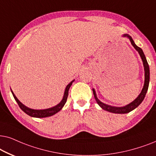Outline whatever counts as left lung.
<instances>
[{
  "label": "left lung",
  "instance_id": "left-lung-1",
  "mask_svg": "<svg viewBox=\"0 0 156 156\" xmlns=\"http://www.w3.org/2000/svg\"><path fill=\"white\" fill-rule=\"evenodd\" d=\"M122 36L126 37V38H128V39H129L132 45L134 47V48L136 49L137 51H138V53H139V55H140L141 59H142L143 67H144L145 80H144V85H143V88L142 89V90H141L140 93L138 95V96L133 101H132V102L130 103L129 104L126 105H125V106L116 107V106H112V105L105 104V103L101 102V101H100L98 98L95 89L93 88V95H94L95 101H96L97 103L99 105V106L101 107V108L105 110V111L111 112V113H119V114H124V113H129V112L132 111L133 110L136 108L143 102V99H144L145 96H146L147 91H148L149 81H150V69H149L148 63V62H147L146 58V56H145L143 50L141 49L140 48L137 46V45H136V43H134L133 40V38H131V36H130L128 34H123Z\"/></svg>",
  "mask_w": 156,
  "mask_h": 156
}]
</instances>
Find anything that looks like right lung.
Returning <instances> with one entry per match:
<instances>
[{"mask_svg":"<svg viewBox=\"0 0 156 156\" xmlns=\"http://www.w3.org/2000/svg\"><path fill=\"white\" fill-rule=\"evenodd\" d=\"M74 80H73L71 82L69 83V84L67 85V86H66V88L65 89V91H64V95H63V99L61 100V102H60L58 104L55 105V106L49 108H46V109H41V110L32 109V108H30L26 106V105L23 104V103L20 102L19 100L17 98V97H16L15 94H14L13 90H11V88H10V90H11V93H12V94H13L14 98H15V100H16V101L18 103V105H19L20 109H21L23 111L25 112L26 114H28V115L31 116V117L46 118V117H49V116L53 115L54 114L57 113L58 112H59L62 108H63L64 105L66 104V101H67L68 95V90H69L70 87L71 86Z\"/></svg>","mask_w":156,"mask_h":156,"instance_id":"right-lung-1","label":"right lung"}]
</instances>
